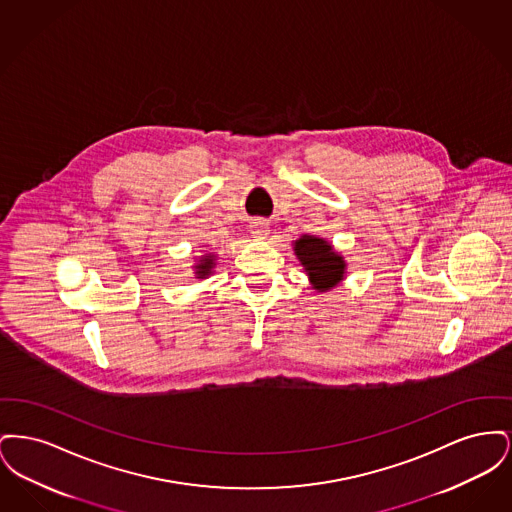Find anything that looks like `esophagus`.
<instances>
[{
	"instance_id": "esophagus-1",
	"label": "esophagus",
	"mask_w": 512,
	"mask_h": 512,
	"mask_svg": "<svg viewBox=\"0 0 512 512\" xmlns=\"http://www.w3.org/2000/svg\"><path fill=\"white\" fill-rule=\"evenodd\" d=\"M249 230H251V234H253L255 238H265L268 234V224L267 222H263V220H253V222L249 224Z\"/></svg>"
}]
</instances>
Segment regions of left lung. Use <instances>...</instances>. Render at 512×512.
<instances>
[{"instance_id":"obj_1","label":"left lung","mask_w":512,"mask_h":512,"mask_svg":"<svg viewBox=\"0 0 512 512\" xmlns=\"http://www.w3.org/2000/svg\"><path fill=\"white\" fill-rule=\"evenodd\" d=\"M293 253L317 293L330 292L345 280L347 263L326 238L301 234L293 242Z\"/></svg>"}]
</instances>
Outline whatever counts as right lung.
Listing matches in <instances>:
<instances>
[{"label": "right lung", "mask_w": 512, "mask_h": 512, "mask_svg": "<svg viewBox=\"0 0 512 512\" xmlns=\"http://www.w3.org/2000/svg\"><path fill=\"white\" fill-rule=\"evenodd\" d=\"M217 267V253L213 251H207L203 255H199L194 261V278L197 280H205L213 274V268Z\"/></svg>", "instance_id": "add662e5"}]
</instances>
